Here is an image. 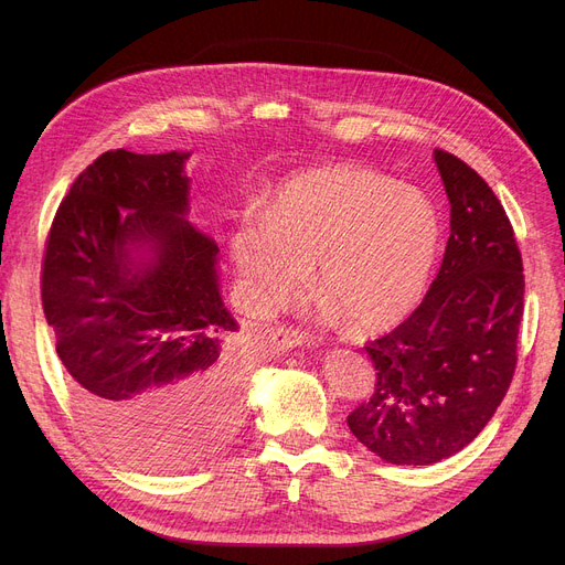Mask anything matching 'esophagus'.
Masks as SVG:
<instances>
[{
	"mask_svg": "<svg viewBox=\"0 0 565 565\" xmlns=\"http://www.w3.org/2000/svg\"><path fill=\"white\" fill-rule=\"evenodd\" d=\"M273 343L277 350H290L298 345H313V339L307 337L305 332L298 330H288V328H277L273 330Z\"/></svg>",
	"mask_w": 565,
	"mask_h": 565,
	"instance_id": "esophagus-1",
	"label": "esophagus"
}]
</instances>
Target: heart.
Returning a JSON list of instances; mask_svg holds the SVG:
<instances>
[{"label":"heart","instance_id":"obj_1","mask_svg":"<svg viewBox=\"0 0 565 565\" xmlns=\"http://www.w3.org/2000/svg\"><path fill=\"white\" fill-rule=\"evenodd\" d=\"M441 241L435 203L364 167L316 169L286 181L265 215L231 235L245 305H286L316 267L322 313L360 332L392 328L424 298Z\"/></svg>","mask_w":565,"mask_h":565}]
</instances>
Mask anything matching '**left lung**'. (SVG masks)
<instances>
[{
  "label": "left lung",
  "instance_id": "1",
  "mask_svg": "<svg viewBox=\"0 0 565 565\" xmlns=\"http://www.w3.org/2000/svg\"><path fill=\"white\" fill-rule=\"evenodd\" d=\"M451 203V235L424 302L366 345L369 403L348 426L392 465H433L462 451L492 419L518 364L524 311L522 254L483 178L435 148Z\"/></svg>",
  "mask_w": 565,
  "mask_h": 565
}]
</instances>
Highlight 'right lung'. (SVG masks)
Instances as JSON below:
<instances>
[{
  "label": "right lung",
  "instance_id": "right-lung-1",
  "mask_svg": "<svg viewBox=\"0 0 565 565\" xmlns=\"http://www.w3.org/2000/svg\"><path fill=\"white\" fill-rule=\"evenodd\" d=\"M190 153L118 148L88 164L52 220L41 298L84 422L143 469L190 467L243 414L252 358L192 226Z\"/></svg>",
  "mask_w": 565,
  "mask_h": 565
}]
</instances>
